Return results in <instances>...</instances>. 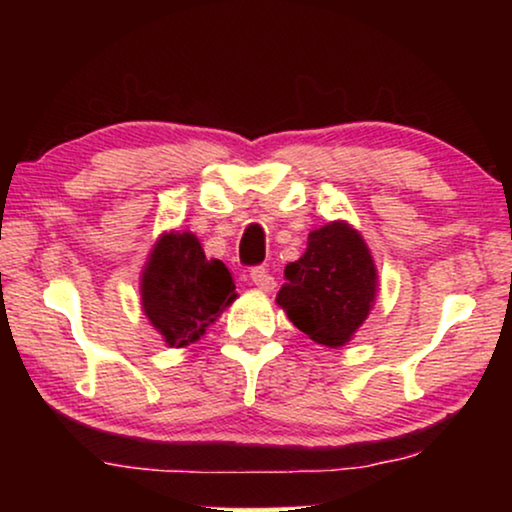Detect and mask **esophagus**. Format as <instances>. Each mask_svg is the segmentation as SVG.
I'll return each mask as SVG.
<instances>
[{"mask_svg":"<svg viewBox=\"0 0 512 512\" xmlns=\"http://www.w3.org/2000/svg\"><path fill=\"white\" fill-rule=\"evenodd\" d=\"M249 277H251V284H254L256 289H261V291L275 289V277L270 275L268 268H254L249 272Z\"/></svg>","mask_w":512,"mask_h":512,"instance_id":"34e87169","label":"esophagus"}]
</instances>
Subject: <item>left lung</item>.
<instances>
[{"label": "left lung", "instance_id": "left-lung-1", "mask_svg": "<svg viewBox=\"0 0 512 512\" xmlns=\"http://www.w3.org/2000/svg\"><path fill=\"white\" fill-rule=\"evenodd\" d=\"M275 303L317 345L338 349L368 319L377 296V268L366 240L347 221L312 230L305 254L286 265Z\"/></svg>", "mask_w": 512, "mask_h": 512}]
</instances>
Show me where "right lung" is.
<instances>
[{
  "instance_id": "obj_1",
  "label": "right lung",
  "mask_w": 512,
  "mask_h": 512,
  "mask_svg": "<svg viewBox=\"0 0 512 512\" xmlns=\"http://www.w3.org/2000/svg\"><path fill=\"white\" fill-rule=\"evenodd\" d=\"M142 312L163 335L167 347H188L237 298L230 270L219 258H207L191 230H165L146 258Z\"/></svg>"
}]
</instances>
